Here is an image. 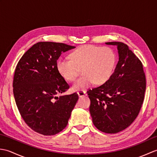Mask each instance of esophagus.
I'll use <instances>...</instances> for the list:
<instances>
[{"mask_svg": "<svg viewBox=\"0 0 157 157\" xmlns=\"http://www.w3.org/2000/svg\"><path fill=\"white\" fill-rule=\"evenodd\" d=\"M78 94L79 96V97H83V96H84L86 95V92L85 91H78Z\"/></svg>", "mask_w": 157, "mask_h": 157, "instance_id": "esophagus-1", "label": "esophagus"}]
</instances>
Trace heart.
Listing matches in <instances>:
<instances>
[{"label":"heart","instance_id":"heart-1","mask_svg":"<svg viewBox=\"0 0 157 157\" xmlns=\"http://www.w3.org/2000/svg\"><path fill=\"white\" fill-rule=\"evenodd\" d=\"M71 60L65 57L56 61V70L67 82H72L79 75L83 76L73 83V91H84L94 84H105L111 78L117 64V55L111 48L87 44L73 51Z\"/></svg>","mask_w":157,"mask_h":157}]
</instances>
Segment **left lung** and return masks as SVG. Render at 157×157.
I'll list each match as a JSON object with an SVG mask.
<instances>
[{
	"label": "left lung",
	"instance_id": "left-lung-1",
	"mask_svg": "<svg viewBox=\"0 0 157 157\" xmlns=\"http://www.w3.org/2000/svg\"><path fill=\"white\" fill-rule=\"evenodd\" d=\"M105 44L117 46L118 63L107 82L87 92L96 128L107 134H116L137 117L144 98L146 77L141 61L128 45L121 42Z\"/></svg>",
	"mask_w": 157,
	"mask_h": 157
}]
</instances>
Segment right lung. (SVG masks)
I'll return each instance as SVG.
<instances>
[{
	"label": "right lung",
	"instance_id": "add662e5",
	"mask_svg": "<svg viewBox=\"0 0 157 157\" xmlns=\"http://www.w3.org/2000/svg\"><path fill=\"white\" fill-rule=\"evenodd\" d=\"M75 48L63 43L38 42L16 67L13 87L17 106L26 124L39 134L61 132L78 101L77 93L57 96L69 86L56 70V61L62 53Z\"/></svg>",
	"mask_w": 157,
	"mask_h": 157
}]
</instances>
